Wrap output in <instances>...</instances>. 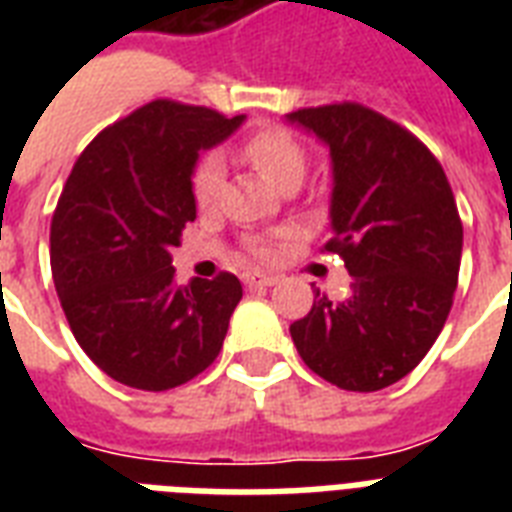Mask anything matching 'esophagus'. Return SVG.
<instances>
[{"mask_svg":"<svg viewBox=\"0 0 512 512\" xmlns=\"http://www.w3.org/2000/svg\"><path fill=\"white\" fill-rule=\"evenodd\" d=\"M276 276H263V273H244V284L249 289H263V287H273L276 284Z\"/></svg>","mask_w":512,"mask_h":512,"instance_id":"34e87169","label":"esophagus"}]
</instances>
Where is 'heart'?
<instances>
[{
    "mask_svg": "<svg viewBox=\"0 0 512 512\" xmlns=\"http://www.w3.org/2000/svg\"><path fill=\"white\" fill-rule=\"evenodd\" d=\"M241 156L276 188L287 183H300L305 175V148L300 146V140L292 132L276 127V124H265V127L252 132L241 143ZM223 175V162L217 154H201L193 162L188 185H191L196 207H215L220 188H223ZM249 255L265 260L271 255L268 241H249Z\"/></svg>",
    "mask_w": 512,
    "mask_h": 512,
    "instance_id": "heart-1",
    "label": "heart"
}]
</instances>
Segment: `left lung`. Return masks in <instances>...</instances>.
Returning <instances> with one entry per match:
<instances>
[{"mask_svg":"<svg viewBox=\"0 0 512 512\" xmlns=\"http://www.w3.org/2000/svg\"><path fill=\"white\" fill-rule=\"evenodd\" d=\"M332 154V239L353 276L345 300L316 289L289 332L311 372L372 393L420 364L452 311L462 220L444 167L401 124L361 103L287 114Z\"/></svg>","mask_w":512,"mask_h":512,"instance_id":"1","label":"left lung"}]
</instances>
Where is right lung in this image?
I'll return each instance as SVG.
<instances>
[{
  "instance_id": "obj_1",
  "label": "right lung",
  "mask_w": 512,
  "mask_h": 512,
  "mask_svg": "<svg viewBox=\"0 0 512 512\" xmlns=\"http://www.w3.org/2000/svg\"><path fill=\"white\" fill-rule=\"evenodd\" d=\"M244 116L151 100L92 140L68 175L50 225L52 281L76 342L122 385L170 390L223 348L241 300L233 273L177 284L170 249L193 223L199 151Z\"/></svg>"
}]
</instances>
